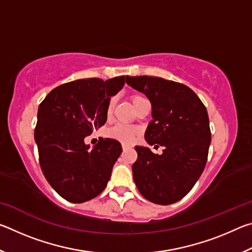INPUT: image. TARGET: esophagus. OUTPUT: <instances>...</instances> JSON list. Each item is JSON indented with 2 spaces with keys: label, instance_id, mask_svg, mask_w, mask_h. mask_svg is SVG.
Listing matches in <instances>:
<instances>
[{
  "label": "esophagus",
  "instance_id": "34e87169",
  "mask_svg": "<svg viewBox=\"0 0 252 252\" xmlns=\"http://www.w3.org/2000/svg\"><path fill=\"white\" fill-rule=\"evenodd\" d=\"M131 147L130 146H127V144H122V149L123 150H126V149H130Z\"/></svg>",
  "mask_w": 252,
  "mask_h": 252
}]
</instances>
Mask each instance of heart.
Here are the masks:
<instances>
[{
	"mask_svg": "<svg viewBox=\"0 0 252 252\" xmlns=\"http://www.w3.org/2000/svg\"><path fill=\"white\" fill-rule=\"evenodd\" d=\"M143 100H146V99L140 95H132L131 96V102H132V104H133L134 108ZM113 106H114V99H111L109 101L108 105H106V110H105L106 117H110L111 114H112ZM105 134H106V136H109V138L117 140V141H119V142L129 144V143H132L134 141L135 136L139 134V130H138V127L132 126L117 125V126H114L106 130Z\"/></svg>",
	"mask_w": 252,
	"mask_h": 252,
	"instance_id": "obj_1",
	"label": "heart"
}]
</instances>
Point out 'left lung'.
<instances>
[{"mask_svg":"<svg viewBox=\"0 0 252 252\" xmlns=\"http://www.w3.org/2000/svg\"><path fill=\"white\" fill-rule=\"evenodd\" d=\"M126 83L151 102L146 141L164 148L155 155L136 146L133 180L144 198L158 204L181 200L201 176L211 142L206 106L185 84L157 76H126ZM158 147V146H155Z\"/></svg>","mask_w":252,"mask_h":252,"instance_id":"obj_1","label":"left lung"}]
</instances>
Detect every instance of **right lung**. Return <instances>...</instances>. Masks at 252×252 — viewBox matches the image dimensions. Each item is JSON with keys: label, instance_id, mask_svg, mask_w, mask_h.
<instances>
[{"label": "right lung", "instance_id": "obj_1", "mask_svg": "<svg viewBox=\"0 0 252 252\" xmlns=\"http://www.w3.org/2000/svg\"><path fill=\"white\" fill-rule=\"evenodd\" d=\"M126 79L75 80L53 89L41 102L34 131L41 169L51 187L67 201H89L110 180L121 143L101 138L90 149L84 138L106 122V105Z\"/></svg>", "mask_w": 252, "mask_h": 252}]
</instances>
